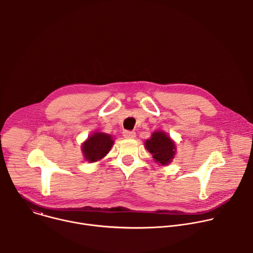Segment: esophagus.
I'll return each mask as SVG.
<instances>
[{"label": "esophagus", "instance_id": "34e87169", "mask_svg": "<svg viewBox=\"0 0 253 253\" xmlns=\"http://www.w3.org/2000/svg\"><path fill=\"white\" fill-rule=\"evenodd\" d=\"M123 136H124L125 138H127V139H133V138L136 137V133H135L134 131H128V130H126V131L123 132Z\"/></svg>", "mask_w": 253, "mask_h": 253}]
</instances>
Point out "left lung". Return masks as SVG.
I'll list each match as a JSON object with an SVG mask.
<instances>
[{"instance_id":"8db88e82","label":"left lung","mask_w":253,"mask_h":253,"mask_svg":"<svg viewBox=\"0 0 253 253\" xmlns=\"http://www.w3.org/2000/svg\"><path fill=\"white\" fill-rule=\"evenodd\" d=\"M146 149L152 154L155 162L168 165L174 158L176 146L173 140L163 131L153 132L151 138L145 142Z\"/></svg>"}]
</instances>
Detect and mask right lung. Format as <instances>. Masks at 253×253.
<instances>
[{"label": "right lung", "instance_id": "1", "mask_svg": "<svg viewBox=\"0 0 253 253\" xmlns=\"http://www.w3.org/2000/svg\"><path fill=\"white\" fill-rule=\"evenodd\" d=\"M112 136L102 132H95L83 143L82 152L85 160L96 162L108 154L113 145Z\"/></svg>", "mask_w": 253, "mask_h": 253}]
</instances>
